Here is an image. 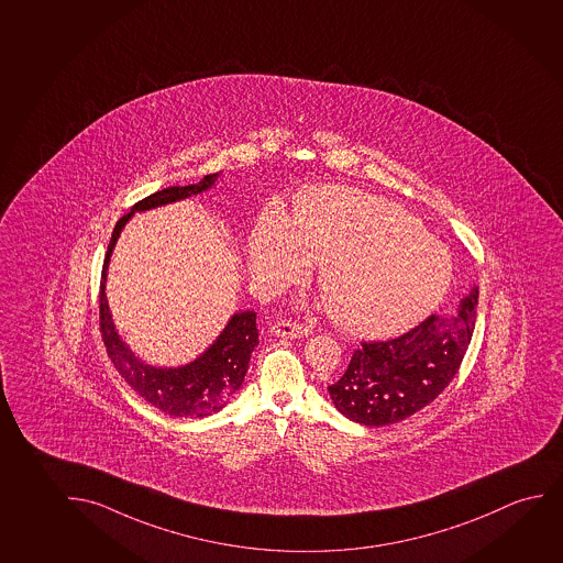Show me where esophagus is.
Segmentation results:
<instances>
[{"mask_svg": "<svg viewBox=\"0 0 563 563\" xmlns=\"http://www.w3.org/2000/svg\"><path fill=\"white\" fill-rule=\"evenodd\" d=\"M269 332L277 335V338H307L312 333V328L297 320H279L276 324L269 328Z\"/></svg>", "mask_w": 563, "mask_h": 563, "instance_id": "34e87169", "label": "esophagus"}]
</instances>
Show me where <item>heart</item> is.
<instances>
[{"label":"heart","mask_w":563,"mask_h":563,"mask_svg":"<svg viewBox=\"0 0 563 563\" xmlns=\"http://www.w3.org/2000/svg\"><path fill=\"white\" fill-rule=\"evenodd\" d=\"M322 264L318 286L333 320L356 333L417 324L452 282V254L404 208L347 187L307 190L289 218L264 212L251 239V269L269 289Z\"/></svg>","instance_id":"obj_1"}]
</instances>
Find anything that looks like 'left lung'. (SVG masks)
I'll use <instances>...</instances> for the list:
<instances>
[{
	"mask_svg": "<svg viewBox=\"0 0 563 563\" xmlns=\"http://www.w3.org/2000/svg\"><path fill=\"white\" fill-rule=\"evenodd\" d=\"M476 302L475 287L453 314H430L391 340L361 341L345 374L328 386L338 411L365 427H386L432 404L467 353Z\"/></svg>",
	"mask_w": 563,
	"mask_h": 563,
	"instance_id": "1",
	"label": "left lung"
}]
</instances>
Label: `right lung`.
Returning <instances> with one entry per match:
<instances>
[{
  "mask_svg": "<svg viewBox=\"0 0 563 563\" xmlns=\"http://www.w3.org/2000/svg\"><path fill=\"white\" fill-rule=\"evenodd\" d=\"M216 177L218 174L205 175L195 185L158 190L151 197L139 200L133 207V212L162 207L167 202L198 195L208 187H212ZM133 212L119 218L115 228L111 231L110 245L103 258L100 295H98L103 345L115 371L125 378L139 396L143 397L144 401L154 405L156 409L166 412L169 417H179V419L208 417L212 412L220 411L245 380L251 353L258 345L256 312L245 310V312L233 314L230 324L225 325V330L216 340L214 345L190 365L179 366V368H156V366L143 365L129 351L128 345L119 340L118 333L113 330L110 309L103 294L106 268L110 262L111 249L118 241L119 231L123 230V225L128 223Z\"/></svg>",
  "mask_w": 563,
  "mask_h": 563,
  "instance_id": "right-lung-1",
  "label": "right lung"
}]
</instances>
